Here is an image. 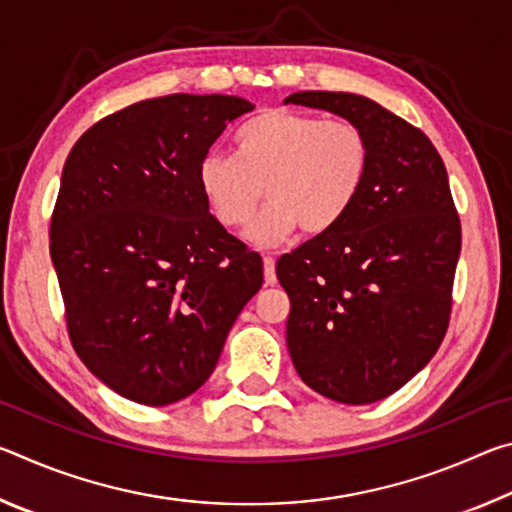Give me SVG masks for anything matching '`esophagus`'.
Masks as SVG:
<instances>
[{"mask_svg":"<svg viewBox=\"0 0 512 512\" xmlns=\"http://www.w3.org/2000/svg\"><path fill=\"white\" fill-rule=\"evenodd\" d=\"M264 282L266 284H275L277 275H275V259L271 255H264Z\"/></svg>","mask_w":512,"mask_h":512,"instance_id":"esophagus-1","label":"esophagus"}]
</instances>
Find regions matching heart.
<instances>
[{
  "instance_id": "1",
  "label": "heart",
  "mask_w": 512,
  "mask_h": 512,
  "mask_svg": "<svg viewBox=\"0 0 512 512\" xmlns=\"http://www.w3.org/2000/svg\"><path fill=\"white\" fill-rule=\"evenodd\" d=\"M370 146L348 119L271 108L232 135V158L207 153L198 164V189L216 221L239 230L253 219L262 189L268 203L248 239L273 246L300 225L309 235L336 228L363 187Z\"/></svg>"
}]
</instances>
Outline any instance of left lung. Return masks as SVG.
<instances>
[{
  "label": "left lung",
  "instance_id": "1",
  "mask_svg": "<svg viewBox=\"0 0 512 512\" xmlns=\"http://www.w3.org/2000/svg\"><path fill=\"white\" fill-rule=\"evenodd\" d=\"M284 103L348 119L370 146L348 216L275 271L300 379L334 402L372 404L418 375L447 332L461 255L447 169L420 128L361 94L311 90Z\"/></svg>",
  "mask_w": 512,
  "mask_h": 512
}]
</instances>
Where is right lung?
Instances as JSON below:
<instances>
[{"label": "right lung", "mask_w": 512, "mask_h": 512, "mask_svg": "<svg viewBox=\"0 0 512 512\" xmlns=\"http://www.w3.org/2000/svg\"><path fill=\"white\" fill-rule=\"evenodd\" d=\"M250 110L230 94L140 101L67 155L49 253L69 339L126 400L164 406L198 391L262 287V257L228 235L198 189V164Z\"/></svg>", "instance_id": "add662e5"}]
</instances>
